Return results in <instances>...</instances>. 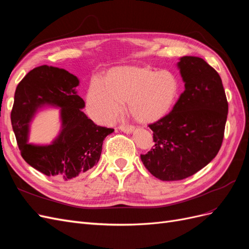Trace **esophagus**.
Here are the masks:
<instances>
[{
  "instance_id": "esophagus-1",
  "label": "esophagus",
  "mask_w": 249,
  "mask_h": 249,
  "mask_svg": "<svg viewBox=\"0 0 249 249\" xmlns=\"http://www.w3.org/2000/svg\"><path fill=\"white\" fill-rule=\"evenodd\" d=\"M119 130H122L124 133H132L134 130V125L132 124H120L118 126Z\"/></svg>"
}]
</instances>
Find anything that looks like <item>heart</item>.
<instances>
[{"instance_id":"1","label":"heart","mask_w":249,"mask_h":249,"mask_svg":"<svg viewBox=\"0 0 249 249\" xmlns=\"http://www.w3.org/2000/svg\"><path fill=\"white\" fill-rule=\"evenodd\" d=\"M180 83L175 73L148 67H116L106 82L92 80L87 92L89 114L96 122L110 124L124 109V102L135 119L153 123L162 118L177 103Z\"/></svg>"}]
</instances>
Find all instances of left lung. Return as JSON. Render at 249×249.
Returning <instances> with one entry per match:
<instances>
[{
    "label": "left lung",
    "instance_id": "1",
    "mask_svg": "<svg viewBox=\"0 0 249 249\" xmlns=\"http://www.w3.org/2000/svg\"><path fill=\"white\" fill-rule=\"evenodd\" d=\"M178 67L185 90L167 115L148 126L155 145L140 155L145 168L162 180L193 176L221 147L229 104L221 78L199 57L184 56Z\"/></svg>",
    "mask_w": 249,
    "mask_h": 249
}]
</instances>
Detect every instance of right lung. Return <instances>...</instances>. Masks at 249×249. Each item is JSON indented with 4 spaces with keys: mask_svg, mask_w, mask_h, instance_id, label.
<instances>
[{
    "mask_svg": "<svg viewBox=\"0 0 249 249\" xmlns=\"http://www.w3.org/2000/svg\"><path fill=\"white\" fill-rule=\"evenodd\" d=\"M78 85V78L67 71L41 65L26 74L14 93L11 124L20 155L48 177L69 180L91 169L100 160L104 139L114 131L95 124L82 111L85 103L74 91ZM44 103L63 108V132L51 146L29 145L27 124Z\"/></svg>",
    "mask_w": 249,
    "mask_h": 249,
    "instance_id": "add662e5",
    "label": "right lung"
}]
</instances>
